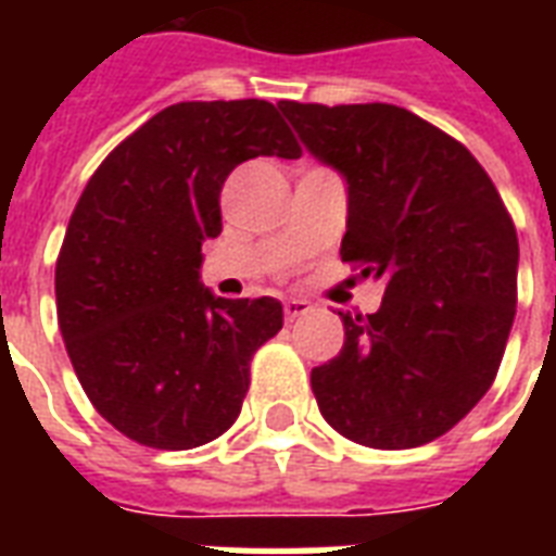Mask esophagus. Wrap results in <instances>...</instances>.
<instances>
[{"mask_svg":"<svg viewBox=\"0 0 556 556\" xmlns=\"http://www.w3.org/2000/svg\"><path fill=\"white\" fill-rule=\"evenodd\" d=\"M308 312H312V303H308V300H286L288 320H296V317H303V314Z\"/></svg>","mask_w":556,"mask_h":556,"instance_id":"obj_1","label":"esophagus"}]
</instances>
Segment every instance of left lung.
<instances>
[{
    "label": "left lung",
    "instance_id": "1",
    "mask_svg": "<svg viewBox=\"0 0 556 556\" xmlns=\"http://www.w3.org/2000/svg\"><path fill=\"white\" fill-rule=\"evenodd\" d=\"M346 181L343 262L387 282L375 314L338 312L343 349L312 369L323 418L375 450L421 447L491 389L517 314L519 242L500 192L450 135L389 103H279Z\"/></svg>",
    "mask_w": 556,
    "mask_h": 556
}]
</instances>
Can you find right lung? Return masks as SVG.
Returning a JSON list of instances; mask_svg holds the SVG:
<instances>
[{
    "mask_svg": "<svg viewBox=\"0 0 556 556\" xmlns=\"http://www.w3.org/2000/svg\"><path fill=\"white\" fill-rule=\"evenodd\" d=\"M300 159L268 100H192L150 117L89 178L56 260V320L86 395L126 439L190 450L239 418L274 296L201 282L218 195L242 161Z\"/></svg>",
    "mask_w": 556,
    "mask_h": 556,
    "instance_id": "add662e5",
    "label": "right lung"
}]
</instances>
